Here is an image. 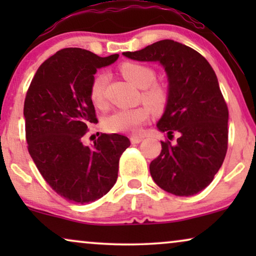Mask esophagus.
I'll use <instances>...</instances> for the list:
<instances>
[{
	"instance_id": "34e87169",
	"label": "esophagus",
	"mask_w": 256,
	"mask_h": 256,
	"mask_svg": "<svg viewBox=\"0 0 256 256\" xmlns=\"http://www.w3.org/2000/svg\"><path fill=\"white\" fill-rule=\"evenodd\" d=\"M130 141H132V143H134V144H138V143L143 141V138L142 136H132Z\"/></svg>"
}]
</instances>
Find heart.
I'll return each mask as SVG.
<instances>
[{
  "mask_svg": "<svg viewBox=\"0 0 256 256\" xmlns=\"http://www.w3.org/2000/svg\"><path fill=\"white\" fill-rule=\"evenodd\" d=\"M120 71L132 85L142 90L146 88L143 99L154 110H162L166 102V92L160 86L154 84L156 82V73L152 68L140 62H124L121 65ZM107 82L108 74L100 72L94 76L90 84V100L98 107H101L104 102ZM148 118L149 108L146 106L122 108L107 116L104 127L110 132H138Z\"/></svg>",
  "mask_w": 256,
  "mask_h": 256,
  "instance_id": "b5f03b06",
  "label": "heart"
}]
</instances>
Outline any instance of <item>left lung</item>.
I'll use <instances>...</instances> for the list:
<instances>
[{"label":"left lung","mask_w":256,"mask_h":256,"mask_svg":"<svg viewBox=\"0 0 256 256\" xmlns=\"http://www.w3.org/2000/svg\"><path fill=\"white\" fill-rule=\"evenodd\" d=\"M122 54L157 62L166 73V104L156 127L180 138L174 144L160 142L162 152L149 166L154 182L174 196L198 194L213 180L227 152L228 110L216 72L200 54L171 40Z\"/></svg>","instance_id":"left-lung-1"}]
</instances>
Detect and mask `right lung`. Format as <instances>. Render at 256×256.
<instances>
[{
    "instance_id": "add662e5",
    "label": "right lung",
    "mask_w": 256,
    "mask_h": 256,
    "mask_svg": "<svg viewBox=\"0 0 256 256\" xmlns=\"http://www.w3.org/2000/svg\"><path fill=\"white\" fill-rule=\"evenodd\" d=\"M118 58L62 48L40 66L24 101L31 158L46 183L74 204L96 200L114 186L118 160L130 146L120 134H101L90 146L82 143L87 126L98 122L90 96L94 74Z\"/></svg>"
}]
</instances>
